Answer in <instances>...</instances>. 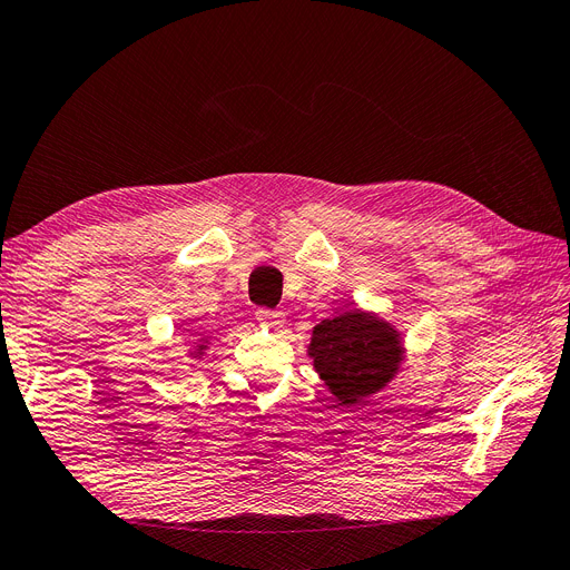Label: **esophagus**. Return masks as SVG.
I'll return each mask as SVG.
<instances>
[{
    "label": "esophagus",
    "instance_id": "obj_1",
    "mask_svg": "<svg viewBox=\"0 0 570 570\" xmlns=\"http://www.w3.org/2000/svg\"><path fill=\"white\" fill-rule=\"evenodd\" d=\"M256 316H258V323L266 325V327H283L285 325L283 314L281 312H271V308H258Z\"/></svg>",
    "mask_w": 570,
    "mask_h": 570
}]
</instances>
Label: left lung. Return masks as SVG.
Listing matches in <instances>:
<instances>
[{
  "label": "left lung",
  "mask_w": 570,
  "mask_h": 570,
  "mask_svg": "<svg viewBox=\"0 0 570 570\" xmlns=\"http://www.w3.org/2000/svg\"><path fill=\"white\" fill-rule=\"evenodd\" d=\"M314 368L342 406H358L383 392L404 364V337L366 308H344L323 318L306 347Z\"/></svg>",
  "instance_id": "obj_1"
}]
</instances>
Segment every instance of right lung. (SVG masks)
<instances>
[{
    "label": "right lung",
    "mask_w": 570,
    "mask_h": 570,
    "mask_svg": "<svg viewBox=\"0 0 570 570\" xmlns=\"http://www.w3.org/2000/svg\"><path fill=\"white\" fill-rule=\"evenodd\" d=\"M209 344H212V337H209V335H199L193 344H189V352H187L189 368H195V366L199 364L202 356L206 354V350H209Z\"/></svg>",
    "instance_id": "obj_1"
}]
</instances>
